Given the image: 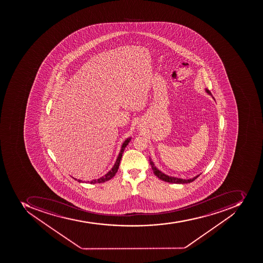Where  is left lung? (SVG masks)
Here are the masks:
<instances>
[{
  "mask_svg": "<svg viewBox=\"0 0 263 263\" xmlns=\"http://www.w3.org/2000/svg\"><path fill=\"white\" fill-rule=\"evenodd\" d=\"M206 92L211 95V92H210L208 89H206ZM149 163H151V167H152L154 174H155L159 179H161L162 181H164V182H171V183H189V182H193V181H194L196 178L199 177V175H197V177H195L193 179H187V180H186V179H182V178H174V177L167 176V175L163 174L162 172L159 171V170H157V168L155 167L153 162L151 161V159L149 160Z\"/></svg>",
  "mask_w": 263,
  "mask_h": 263,
  "instance_id": "1",
  "label": "left lung"
}]
</instances>
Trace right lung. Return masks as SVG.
<instances>
[{"mask_svg": "<svg viewBox=\"0 0 263 263\" xmlns=\"http://www.w3.org/2000/svg\"><path fill=\"white\" fill-rule=\"evenodd\" d=\"M130 138L126 139V141H124V143L122 144V149H121L120 153H119V155H118V159H117L116 163L114 164V167H112V170H110L108 172V174H105L104 177H102V178H99V179H96V180H92L89 182V183H102V182H106V181H108L111 179V178H114L115 176V174H116L117 172H118V167H119V164H120L121 159H122V153H123V151H124L125 148H126V145H128V143L130 142ZM78 182H81L82 181L81 180H77Z\"/></svg>", "mask_w": 263, "mask_h": 263, "instance_id": "right-lung-1", "label": "right lung"}]
</instances>
